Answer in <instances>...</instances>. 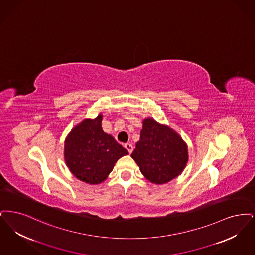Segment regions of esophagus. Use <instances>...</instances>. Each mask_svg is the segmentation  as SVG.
<instances>
[{"label":"esophagus","mask_w":255,"mask_h":255,"mask_svg":"<svg viewBox=\"0 0 255 255\" xmlns=\"http://www.w3.org/2000/svg\"><path fill=\"white\" fill-rule=\"evenodd\" d=\"M125 148L128 149V151L129 153H131L133 150V145L130 144V143H127V144H125Z\"/></svg>","instance_id":"34e87169"}]
</instances>
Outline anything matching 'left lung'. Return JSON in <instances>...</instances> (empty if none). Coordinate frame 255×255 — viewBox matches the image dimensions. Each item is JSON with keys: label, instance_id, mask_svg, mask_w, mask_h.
<instances>
[{"label": "left lung", "instance_id": "8db88e82", "mask_svg": "<svg viewBox=\"0 0 255 255\" xmlns=\"http://www.w3.org/2000/svg\"><path fill=\"white\" fill-rule=\"evenodd\" d=\"M149 182L162 185L178 177L188 163V145L170 127L148 117L131 154Z\"/></svg>", "mask_w": 255, "mask_h": 255}]
</instances>
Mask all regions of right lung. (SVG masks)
Listing matches in <instances>:
<instances>
[{"mask_svg":"<svg viewBox=\"0 0 255 255\" xmlns=\"http://www.w3.org/2000/svg\"><path fill=\"white\" fill-rule=\"evenodd\" d=\"M102 113L77 124L65 140L64 157L70 172L82 182L99 185L128 151L102 128Z\"/></svg>","mask_w":255,"mask_h":255,"instance_id":"right-lung-1","label":"right lung"}]
</instances>
